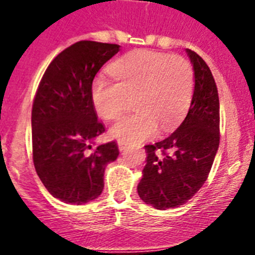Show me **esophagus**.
<instances>
[{
	"label": "esophagus",
	"mask_w": 255,
	"mask_h": 255,
	"mask_svg": "<svg viewBox=\"0 0 255 255\" xmlns=\"http://www.w3.org/2000/svg\"><path fill=\"white\" fill-rule=\"evenodd\" d=\"M126 148H128V145H126L125 143H123V141H119V149H120V152H124Z\"/></svg>",
	"instance_id": "1"
}]
</instances>
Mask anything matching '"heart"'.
<instances>
[{"mask_svg":"<svg viewBox=\"0 0 255 255\" xmlns=\"http://www.w3.org/2000/svg\"><path fill=\"white\" fill-rule=\"evenodd\" d=\"M115 82L97 78L92 84L94 110L105 120H115L134 98V115L121 117L110 129L112 138L138 144L154 136L158 126L173 129L194 94V69L186 58L139 49L110 65Z\"/></svg>","mask_w":255,"mask_h":255,"instance_id":"obj_1","label":"heart"}]
</instances>
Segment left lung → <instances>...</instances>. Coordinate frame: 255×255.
<instances>
[{"mask_svg": "<svg viewBox=\"0 0 255 255\" xmlns=\"http://www.w3.org/2000/svg\"><path fill=\"white\" fill-rule=\"evenodd\" d=\"M194 69V94L185 119L167 138L145 145L147 164L138 184L155 209L182 206L206 182L220 145V100L206 61L186 49Z\"/></svg>", "mask_w": 255, "mask_h": 255, "instance_id": "obj_1", "label": "left lung"}]
</instances>
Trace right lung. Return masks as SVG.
Returning <instances> with one entry per match:
<instances>
[{"label":"right lung","mask_w":255,"mask_h":255,"mask_svg":"<svg viewBox=\"0 0 255 255\" xmlns=\"http://www.w3.org/2000/svg\"><path fill=\"white\" fill-rule=\"evenodd\" d=\"M119 44L80 40L53 58L31 110L33 162L40 181L57 199L88 203L103 191L106 166L119 155L116 141L93 148L105 126L97 119L92 84Z\"/></svg>","instance_id":"right-lung-1"}]
</instances>
